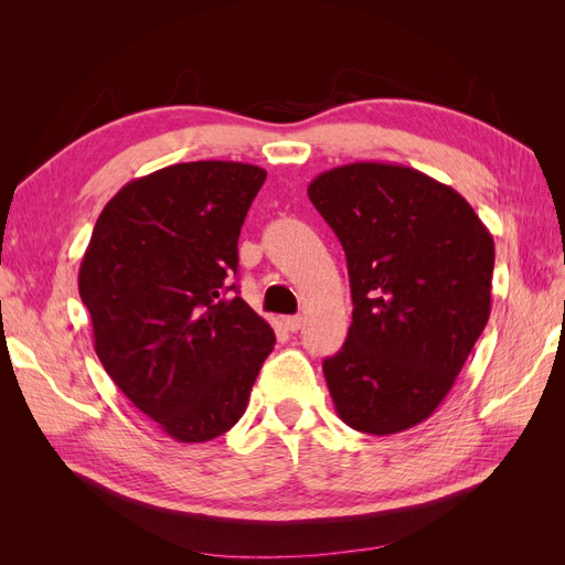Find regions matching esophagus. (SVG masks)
I'll return each mask as SVG.
<instances>
[{"label": "esophagus", "instance_id": "obj_1", "mask_svg": "<svg viewBox=\"0 0 565 565\" xmlns=\"http://www.w3.org/2000/svg\"><path fill=\"white\" fill-rule=\"evenodd\" d=\"M282 322H285V328H287L289 332H297V330H301L303 318H301V316H287V318H282Z\"/></svg>", "mask_w": 565, "mask_h": 565}]
</instances>
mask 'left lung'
Listing matches in <instances>:
<instances>
[{
  "mask_svg": "<svg viewBox=\"0 0 565 565\" xmlns=\"http://www.w3.org/2000/svg\"><path fill=\"white\" fill-rule=\"evenodd\" d=\"M309 198L347 252L353 320L322 372L351 429L388 436L429 419L490 316L494 243L471 204L413 167L353 162Z\"/></svg>",
  "mask_w": 565,
  "mask_h": 565,
  "instance_id": "obj_1",
  "label": "left lung"
}]
</instances>
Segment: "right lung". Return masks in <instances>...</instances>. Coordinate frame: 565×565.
<instances>
[{
	"label": "right lung",
	"instance_id": "add662e5",
	"mask_svg": "<svg viewBox=\"0 0 565 565\" xmlns=\"http://www.w3.org/2000/svg\"><path fill=\"white\" fill-rule=\"evenodd\" d=\"M264 181L262 167L224 160L134 179L100 212L82 256L79 297L100 365L179 443L233 429L276 344L243 297H226Z\"/></svg>",
	"mask_w": 565,
	"mask_h": 565
}]
</instances>
